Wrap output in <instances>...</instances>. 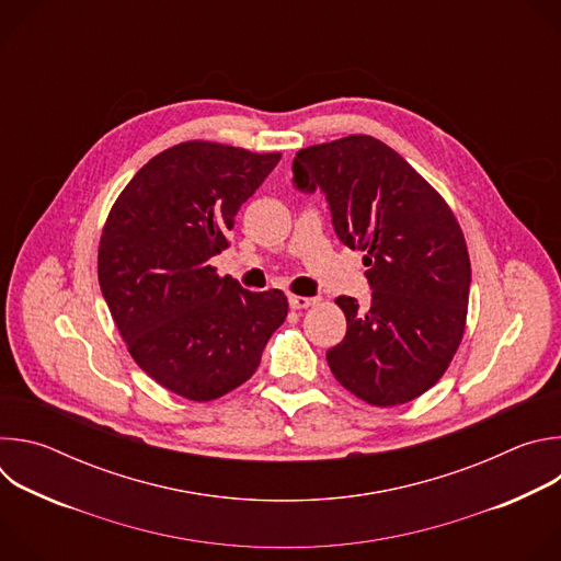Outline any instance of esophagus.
<instances>
[{"label":"esophagus","mask_w":561,"mask_h":561,"mask_svg":"<svg viewBox=\"0 0 561 561\" xmlns=\"http://www.w3.org/2000/svg\"><path fill=\"white\" fill-rule=\"evenodd\" d=\"M288 304H290V308L301 310V308L314 306V304H317V297H299V295H290V297H288Z\"/></svg>","instance_id":"34e87169"}]
</instances>
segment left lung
<instances>
[{
    "mask_svg": "<svg viewBox=\"0 0 561 561\" xmlns=\"http://www.w3.org/2000/svg\"><path fill=\"white\" fill-rule=\"evenodd\" d=\"M293 186L322 191L340 242L366 253L370 306L337 297L346 335L327 353L335 379L373 407L411 402L439 381L466 327L470 260L453 210L368 135L299 150Z\"/></svg>",
    "mask_w": 561,
    "mask_h": 561,
    "instance_id": "1",
    "label": "left lung"
}]
</instances>
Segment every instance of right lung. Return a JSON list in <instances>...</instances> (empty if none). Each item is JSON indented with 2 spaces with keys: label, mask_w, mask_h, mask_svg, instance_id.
I'll list each match as a JSON object with an SVG mask.
<instances>
[{
  "label": "right lung",
  "mask_w": 561,
  "mask_h": 561,
  "mask_svg": "<svg viewBox=\"0 0 561 561\" xmlns=\"http://www.w3.org/2000/svg\"><path fill=\"white\" fill-rule=\"evenodd\" d=\"M279 157L173 146L137 171L106 219L98 275L115 324L139 368L193 402L242 386L288 314L282 290L251 293L208 264Z\"/></svg>",
  "instance_id": "obj_1"
}]
</instances>
